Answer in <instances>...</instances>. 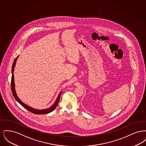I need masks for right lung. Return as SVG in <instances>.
<instances>
[{
	"mask_svg": "<svg viewBox=\"0 0 146 146\" xmlns=\"http://www.w3.org/2000/svg\"><path fill=\"white\" fill-rule=\"evenodd\" d=\"M19 56V55L15 59L14 63H13V66H12V76H11V90H12V92H13V94L14 98H15V100H16L20 104H21L25 108H26V110H27L28 111H31V112H32V113H33V114H48V113H49L53 111L56 108V107L57 106L58 104L59 100H60V96H61V95L62 92H60V94H59L58 97L57 98V99H56L55 102L54 103V104H53L51 107H50L49 108H47V109H45V110H36V109H35V108H32V107H31L27 106V104H25L23 102H22L21 101V100L17 96L16 92V91H15V88L14 71V68H15V64H16V61H17V60Z\"/></svg>",
	"mask_w": 146,
	"mask_h": 146,
	"instance_id": "right-lung-1",
	"label": "right lung"
}]
</instances>
